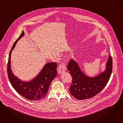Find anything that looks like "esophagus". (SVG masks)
<instances>
[{"instance_id":"esophagus-1","label":"esophagus","mask_w":123,"mask_h":123,"mask_svg":"<svg viewBox=\"0 0 123 123\" xmlns=\"http://www.w3.org/2000/svg\"><path fill=\"white\" fill-rule=\"evenodd\" d=\"M66 67L65 63L62 62L60 64L59 67L57 68V73L58 74H61L65 71Z\"/></svg>"}]
</instances>
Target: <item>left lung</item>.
Segmentation results:
<instances>
[{
	"label": "left lung",
	"instance_id": "8db88e82",
	"mask_svg": "<svg viewBox=\"0 0 123 123\" xmlns=\"http://www.w3.org/2000/svg\"><path fill=\"white\" fill-rule=\"evenodd\" d=\"M113 68V61L109 55L104 72L94 77H89L83 73L77 62L69 61L67 68L72 77L70 91L78 100H84L95 96L102 91L109 81Z\"/></svg>",
	"mask_w": 123,
	"mask_h": 123
}]
</instances>
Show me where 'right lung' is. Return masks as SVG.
I'll use <instances>...</instances> for the list:
<instances>
[{
    "label": "right lung",
    "instance_id": "right-lung-1",
    "mask_svg": "<svg viewBox=\"0 0 123 123\" xmlns=\"http://www.w3.org/2000/svg\"><path fill=\"white\" fill-rule=\"evenodd\" d=\"M24 32L14 42L9 53L7 64V73L9 81L14 89L20 95L28 100H41L46 97L50 83L57 75L55 62L46 64L41 72L33 79L29 82H24L14 75L11 69V54L18 40L24 36Z\"/></svg>",
    "mask_w": 123,
    "mask_h": 123
}]
</instances>
